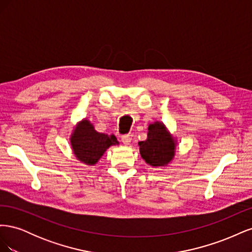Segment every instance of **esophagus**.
<instances>
[{
    "label": "esophagus",
    "mask_w": 252,
    "mask_h": 252,
    "mask_svg": "<svg viewBox=\"0 0 252 252\" xmlns=\"http://www.w3.org/2000/svg\"><path fill=\"white\" fill-rule=\"evenodd\" d=\"M121 139H122V142H123L125 145H128L132 140V135L131 134H124V135H122Z\"/></svg>",
    "instance_id": "esophagus-1"
}]
</instances>
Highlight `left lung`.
I'll return each instance as SVG.
<instances>
[{
    "instance_id": "1",
    "label": "left lung",
    "mask_w": 252,
    "mask_h": 252,
    "mask_svg": "<svg viewBox=\"0 0 252 252\" xmlns=\"http://www.w3.org/2000/svg\"><path fill=\"white\" fill-rule=\"evenodd\" d=\"M140 154L145 162L158 167L168 164L174 156V142L161 123L148 127L147 140L139 142Z\"/></svg>"
}]
</instances>
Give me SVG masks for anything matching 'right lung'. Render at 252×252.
I'll use <instances>...</instances> for the list:
<instances>
[{
  "label": "right lung",
  "instance_id": "right-lung-1",
  "mask_svg": "<svg viewBox=\"0 0 252 252\" xmlns=\"http://www.w3.org/2000/svg\"><path fill=\"white\" fill-rule=\"evenodd\" d=\"M117 143L116 136L96 132L87 120L81 122L71 136L74 155L80 161L87 165L95 164L106 149Z\"/></svg>",
  "mask_w": 252,
  "mask_h": 252
}]
</instances>
